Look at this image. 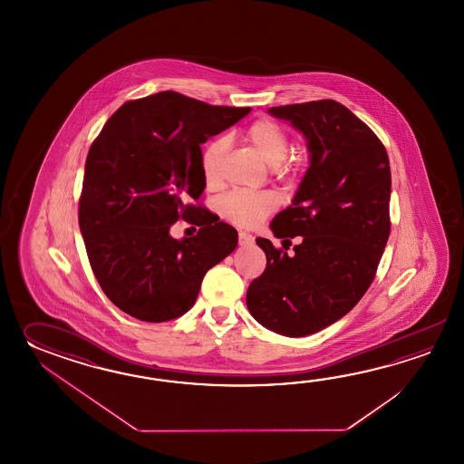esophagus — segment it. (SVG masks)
<instances>
[{
    "label": "esophagus",
    "instance_id": "obj_1",
    "mask_svg": "<svg viewBox=\"0 0 464 464\" xmlns=\"http://www.w3.org/2000/svg\"><path fill=\"white\" fill-rule=\"evenodd\" d=\"M254 242H256L254 236H250L246 232H238V244H240V246H252Z\"/></svg>",
    "mask_w": 464,
    "mask_h": 464
}]
</instances>
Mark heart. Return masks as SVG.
<instances>
[{
  "mask_svg": "<svg viewBox=\"0 0 464 464\" xmlns=\"http://www.w3.org/2000/svg\"><path fill=\"white\" fill-rule=\"evenodd\" d=\"M246 140L264 162L276 170L288 172L292 166L284 164L288 156V136L285 129L272 119H260L246 129ZM228 139L210 140L202 150L200 169L208 186H216L220 180L222 160L227 152ZM276 208V198L272 192H248L234 190L220 200V216L237 227L254 228Z\"/></svg>",
  "mask_w": 464,
  "mask_h": 464,
  "instance_id": "obj_1",
  "label": "heart"
}]
</instances>
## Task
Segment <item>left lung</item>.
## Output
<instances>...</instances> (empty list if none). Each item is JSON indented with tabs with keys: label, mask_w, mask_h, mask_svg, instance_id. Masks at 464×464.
Here are the masks:
<instances>
[{
	"label": "left lung",
	"mask_w": 464,
	"mask_h": 464,
	"mask_svg": "<svg viewBox=\"0 0 464 464\" xmlns=\"http://www.w3.org/2000/svg\"><path fill=\"white\" fill-rule=\"evenodd\" d=\"M268 114L306 140L305 176L270 224L276 238L302 242L290 256L256 238L266 266L246 290V308L278 335H312L345 316L375 278L390 237V160L375 132L332 99Z\"/></svg>",
	"instance_id": "1"
}]
</instances>
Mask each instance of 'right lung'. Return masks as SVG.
Segmentation results:
<instances>
[{
  "mask_svg": "<svg viewBox=\"0 0 464 464\" xmlns=\"http://www.w3.org/2000/svg\"><path fill=\"white\" fill-rule=\"evenodd\" d=\"M248 112L164 91L122 104L92 142L79 228L99 285L124 314L152 324L184 315L208 268L236 250V228L190 202L206 188L200 146ZM179 218L198 236L170 237Z\"/></svg>",
  "mask_w": 464,
  "mask_h": 464,
  "instance_id": "obj_1",
  "label": "right lung"
}]
</instances>
